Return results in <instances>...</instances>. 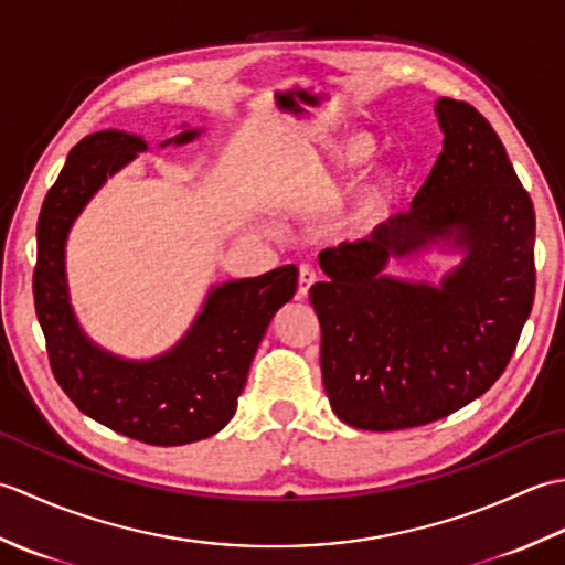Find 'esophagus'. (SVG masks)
<instances>
[{
	"label": "esophagus",
	"mask_w": 565,
	"mask_h": 565,
	"mask_svg": "<svg viewBox=\"0 0 565 565\" xmlns=\"http://www.w3.org/2000/svg\"><path fill=\"white\" fill-rule=\"evenodd\" d=\"M318 281V274L316 269L310 267V264H301V269H298V298H306L310 286Z\"/></svg>",
	"instance_id": "34e87169"
}]
</instances>
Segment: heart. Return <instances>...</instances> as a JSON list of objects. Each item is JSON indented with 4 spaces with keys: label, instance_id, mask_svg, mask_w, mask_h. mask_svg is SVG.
Instances as JSON below:
<instances>
[{
    "label": "heart",
    "instance_id": "b5f03b06",
    "mask_svg": "<svg viewBox=\"0 0 565 565\" xmlns=\"http://www.w3.org/2000/svg\"><path fill=\"white\" fill-rule=\"evenodd\" d=\"M374 138L354 136L332 154V158L318 167L316 179L322 184H330L338 174H350L366 164L376 154ZM403 186V172L395 164H383L371 174L366 182L356 189L350 206L340 215V231L352 237H366L388 218L393 201Z\"/></svg>",
    "mask_w": 565,
    "mask_h": 565
}]
</instances>
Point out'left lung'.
I'll return each mask as SVG.
<instances>
[{
    "label": "left lung",
    "instance_id": "8db88e82",
    "mask_svg": "<svg viewBox=\"0 0 565 565\" xmlns=\"http://www.w3.org/2000/svg\"><path fill=\"white\" fill-rule=\"evenodd\" d=\"M444 150L413 209L371 237L320 252L310 289L334 415L369 431L419 427L502 376L534 303L532 199L498 134L471 104L435 106ZM454 242L465 262L439 287L382 274L391 258Z\"/></svg>",
    "mask_w": 565,
    "mask_h": 565
}]
</instances>
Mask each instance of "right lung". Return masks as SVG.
Masks as SVG:
<instances>
[{
	"label": "right lung",
	"instance_id": "1",
	"mask_svg": "<svg viewBox=\"0 0 565 565\" xmlns=\"http://www.w3.org/2000/svg\"><path fill=\"white\" fill-rule=\"evenodd\" d=\"M196 136L199 130H184L162 146H184ZM146 148L140 136L99 130L70 150L39 215L33 301L53 376L67 398L118 435L179 447L231 423L264 332L296 294L298 269L286 264L255 279L215 286L184 340L150 362H128L89 342L70 306L65 239L106 177Z\"/></svg>",
	"mask_w": 565,
	"mask_h": 565
}]
</instances>
